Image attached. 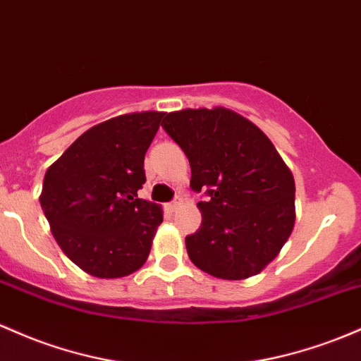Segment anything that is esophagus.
Listing matches in <instances>:
<instances>
[{"label": "esophagus", "mask_w": 361, "mask_h": 361, "mask_svg": "<svg viewBox=\"0 0 361 361\" xmlns=\"http://www.w3.org/2000/svg\"><path fill=\"white\" fill-rule=\"evenodd\" d=\"M180 205H181V199H180V197H176V199H174L173 202H169L168 209L173 212V211H176V209L180 207Z\"/></svg>", "instance_id": "34e87169"}]
</instances>
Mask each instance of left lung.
<instances>
[{
    "mask_svg": "<svg viewBox=\"0 0 361 361\" xmlns=\"http://www.w3.org/2000/svg\"><path fill=\"white\" fill-rule=\"evenodd\" d=\"M161 125L188 157L190 188L207 195L185 238L190 260L221 279L259 274L295 226V180L272 142L226 108L174 111Z\"/></svg>",
    "mask_w": 361,
    "mask_h": 361,
    "instance_id": "left-lung-1",
    "label": "left lung"
}]
</instances>
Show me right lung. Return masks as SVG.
<instances>
[{
	"instance_id": "right-lung-1",
	"label": "right lung",
	"mask_w": 361,
	"mask_h": 361,
	"mask_svg": "<svg viewBox=\"0 0 361 361\" xmlns=\"http://www.w3.org/2000/svg\"><path fill=\"white\" fill-rule=\"evenodd\" d=\"M162 116L145 111L99 123L47 168L41 207L61 250L87 274L114 279L147 260L162 209L137 192Z\"/></svg>"
}]
</instances>
